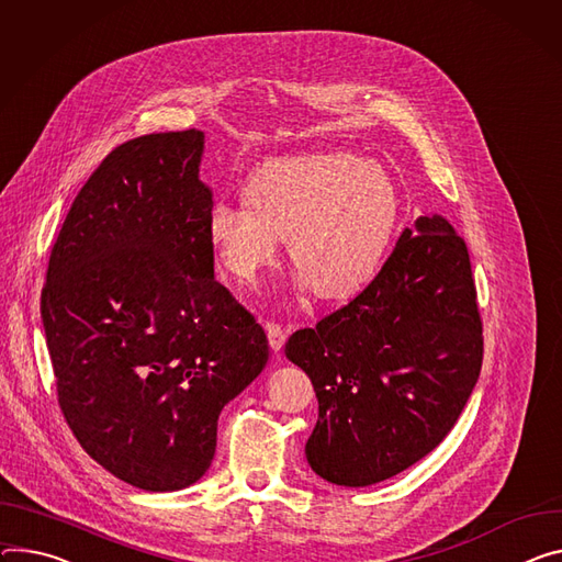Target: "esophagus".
<instances>
[{"label":"esophagus","instance_id":"34e87169","mask_svg":"<svg viewBox=\"0 0 562 562\" xmlns=\"http://www.w3.org/2000/svg\"><path fill=\"white\" fill-rule=\"evenodd\" d=\"M267 331H269V345H271V349H273V351H280V349L284 347V342H286L289 331H286L282 325H278V323H269V325H267Z\"/></svg>","mask_w":562,"mask_h":562}]
</instances>
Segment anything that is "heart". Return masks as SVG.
I'll return each mask as SVG.
<instances>
[{
  "mask_svg": "<svg viewBox=\"0 0 562 562\" xmlns=\"http://www.w3.org/2000/svg\"><path fill=\"white\" fill-rule=\"evenodd\" d=\"M244 199L217 201L209 213V237L224 271L252 284L286 237L297 284H314L325 300L351 297L374 278L398 222L390 175L338 149L262 164L248 177Z\"/></svg>",
  "mask_w": 562,
  "mask_h": 562,
  "instance_id": "1",
  "label": "heart"
}]
</instances>
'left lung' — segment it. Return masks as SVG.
<instances>
[{
  "label": "left lung",
  "mask_w": 562,
  "mask_h": 562,
  "mask_svg": "<svg viewBox=\"0 0 562 562\" xmlns=\"http://www.w3.org/2000/svg\"><path fill=\"white\" fill-rule=\"evenodd\" d=\"M286 359L318 396L304 446L338 486L390 480L435 450L462 415L482 370V321L467 241L441 215L405 228L379 276Z\"/></svg>",
  "instance_id": "left-lung-1"
}]
</instances>
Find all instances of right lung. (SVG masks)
Instances as JSON below:
<instances>
[{"label": "right lung", "mask_w": 562, "mask_h": 562, "mask_svg": "<svg viewBox=\"0 0 562 562\" xmlns=\"http://www.w3.org/2000/svg\"><path fill=\"white\" fill-rule=\"evenodd\" d=\"M201 155L199 130L112 149L74 199L42 289L69 428L151 493L211 469L222 407L269 361L265 329L215 280Z\"/></svg>", "instance_id": "obj_1"}]
</instances>
